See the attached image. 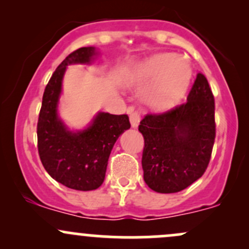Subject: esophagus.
Wrapping results in <instances>:
<instances>
[{
    "label": "esophagus",
    "mask_w": 249,
    "mask_h": 249,
    "mask_svg": "<svg viewBox=\"0 0 249 249\" xmlns=\"http://www.w3.org/2000/svg\"><path fill=\"white\" fill-rule=\"evenodd\" d=\"M129 120H130V124H132V127L136 128L139 125V124H140V115L136 113V111H134V113L130 114Z\"/></svg>",
    "instance_id": "esophagus-1"
}]
</instances>
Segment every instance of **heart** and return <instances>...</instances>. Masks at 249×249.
Instances as JSON below:
<instances>
[{"mask_svg":"<svg viewBox=\"0 0 249 249\" xmlns=\"http://www.w3.org/2000/svg\"><path fill=\"white\" fill-rule=\"evenodd\" d=\"M191 76L188 61L172 53H162L140 64L129 74L128 83L130 87L145 88L141 92L142 103L151 109L161 110L180 100Z\"/></svg>","mask_w":249,"mask_h":249,"instance_id":"b5f03b06","label":"heart"}]
</instances>
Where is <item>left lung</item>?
<instances>
[{
  "label": "left lung",
  "instance_id": "obj_1",
  "mask_svg": "<svg viewBox=\"0 0 249 249\" xmlns=\"http://www.w3.org/2000/svg\"><path fill=\"white\" fill-rule=\"evenodd\" d=\"M139 130L145 139L142 170L153 191L175 194L207 170L215 141V102L204 74L197 73L188 101L162 114H147Z\"/></svg>",
  "mask_w": 249,
  "mask_h": 249
}]
</instances>
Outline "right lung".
I'll list each match as a JSON object with an SVG mask.
<instances>
[{
    "mask_svg": "<svg viewBox=\"0 0 249 249\" xmlns=\"http://www.w3.org/2000/svg\"><path fill=\"white\" fill-rule=\"evenodd\" d=\"M96 47H82L69 54L46 85L38 120V149L47 173L58 183L79 191L102 185L110 152L119 136L129 129L127 115L98 111L84 129L71 130L58 114L63 78L69 65L91 64Z\"/></svg>",
    "mask_w": 249,
    "mask_h": 249,
    "instance_id": "add662e5",
    "label": "right lung"
}]
</instances>
